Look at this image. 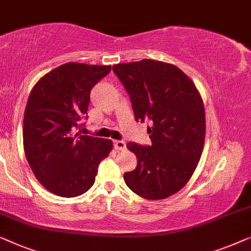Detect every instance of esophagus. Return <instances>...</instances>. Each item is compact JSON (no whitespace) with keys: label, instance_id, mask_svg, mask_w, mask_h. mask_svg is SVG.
I'll return each instance as SVG.
<instances>
[{"label":"esophagus","instance_id":"1","mask_svg":"<svg viewBox=\"0 0 251 251\" xmlns=\"http://www.w3.org/2000/svg\"><path fill=\"white\" fill-rule=\"evenodd\" d=\"M114 147L116 150L123 151L126 149V143H125V141H123V140H116V141H114Z\"/></svg>","mask_w":251,"mask_h":251}]
</instances>
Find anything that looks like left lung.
Segmentation results:
<instances>
[{
	"mask_svg": "<svg viewBox=\"0 0 251 251\" xmlns=\"http://www.w3.org/2000/svg\"><path fill=\"white\" fill-rule=\"evenodd\" d=\"M129 95L135 121L152 122V144L128 142L137 166L124 174L137 196L161 200L178 192L197 168L202 153L206 119L195 83L171 63L143 59L112 66Z\"/></svg>",
	"mask_w": 251,
	"mask_h": 251,
	"instance_id": "8db88e82",
	"label": "left lung"
}]
</instances>
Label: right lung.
<instances>
[{
  "mask_svg": "<svg viewBox=\"0 0 251 251\" xmlns=\"http://www.w3.org/2000/svg\"><path fill=\"white\" fill-rule=\"evenodd\" d=\"M111 66L68 62L44 75L31 90L24 115V149L38 182L56 196L73 198L94 184L99 164L112 142L80 135L90 93Z\"/></svg>",
  "mask_w": 251,
  "mask_h": 251,
  "instance_id": "right-lung-1",
  "label": "right lung"
}]
</instances>
